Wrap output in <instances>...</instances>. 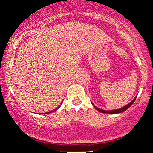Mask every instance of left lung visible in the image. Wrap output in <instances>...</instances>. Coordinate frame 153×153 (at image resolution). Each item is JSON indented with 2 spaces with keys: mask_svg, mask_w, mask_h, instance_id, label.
Instances as JSON below:
<instances>
[{
  "mask_svg": "<svg viewBox=\"0 0 153 153\" xmlns=\"http://www.w3.org/2000/svg\"><path fill=\"white\" fill-rule=\"evenodd\" d=\"M136 98L137 97H135L134 99H133V101H131V102H130L129 103V104H127V106H124V107H122V108H119V109H116V110H111V111H105V110H102V109H100V108H97V107L96 106H95L94 104V107L95 108H96V109H97L98 111H100V112H101V113H108V114H119V113H122V112H124V111H126L127 109V108H129V107H130L131 105L133 104V103L134 102V101H135V99H136Z\"/></svg>",
  "mask_w": 153,
  "mask_h": 153,
  "instance_id": "8db88e82",
  "label": "left lung"
}]
</instances>
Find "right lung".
Here are the masks:
<instances>
[{
	"instance_id": "right-lung-1",
	"label": "right lung",
	"mask_w": 153,
	"mask_h": 153,
	"mask_svg": "<svg viewBox=\"0 0 153 153\" xmlns=\"http://www.w3.org/2000/svg\"><path fill=\"white\" fill-rule=\"evenodd\" d=\"M59 106H58V108H59ZM57 108H55V109H54L53 111H52L47 112V113H42V114H50V113H52V112H54V111H55L56 110H57Z\"/></svg>"
}]
</instances>
